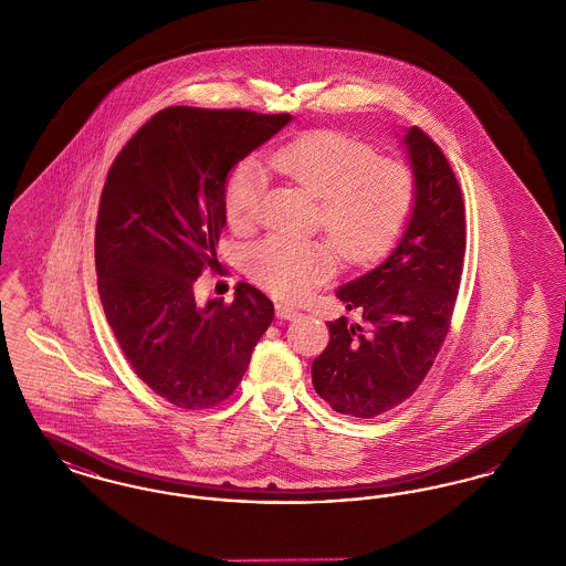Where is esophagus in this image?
Wrapping results in <instances>:
<instances>
[{"label": "esophagus", "mask_w": 566, "mask_h": 566, "mask_svg": "<svg viewBox=\"0 0 566 566\" xmlns=\"http://www.w3.org/2000/svg\"><path fill=\"white\" fill-rule=\"evenodd\" d=\"M275 314H277V318H282V321H295L296 316H298V312H296L295 307H289V305H284V303H277V305H275Z\"/></svg>", "instance_id": "esophagus-1"}]
</instances>
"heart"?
Masks as SVG:
<instances>
[{
    "mask_svg": "<svg viewBox=\"0 0 566 566\" xmlns=\"http://www.w3.org/2000/svg\"><path fill=\"white\" fill-rule=\"evenodd\" d=\"M271 171L318 197V224L344 261L369 265L403 238L416 210L418 180L413 169L339 132H310L268 155ZM265 178L252 161L238 163L224 182V214L245 231L261 218ZM248 271L275 295L298 298L326 280L337 254L324 240L298 242L270 235L248 250Z\"/></svg>",
    "mask_w": 566,
    "mask_h": 566,
    "instance_id": "obj_1",
    "label": "heart"
}]
</instances>
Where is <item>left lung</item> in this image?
Returning <instances> with one entry per match:
<instances>
[{
  "label": "left lung",
  "mask_w": 566,
  "mask_h": 566,
  "mask_svg": "<svg viewBox=\"0 0 566 566\" xmlns=\"http://www.w3.org/2000/svg\"><path fill=\"white\" fill-rule=\"evenodd\" d=\"M418 201L395 252L337 296L360 310L328 323V346L312 365L316 392L335 411L376 418L407 401L441 350L457 305L467 248L464 201L454 169L431 135H405Z\"/></svg>",
  "instance_id": "left-lung-1"
}]
</instances>
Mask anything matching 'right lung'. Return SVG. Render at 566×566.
Instances as JSON below:
<instances>
[{
	"label": "right lung",
	"mask_w": 566,
	"mask_h": 566,
	"mask_svg": "<svg viewBox=\"0 0 566 566\" xmlns=\"http://www.w3.org/2000/svg\"><path fill=\"white\" fill-rule=\"evenodd\" d=\"M289 120L171 106L144 123L109 167L95 224L102 305L135 376L174 407L227 401L273 321L271 298L245 282L233 303L199 305L192 291L218 268L227 174Z\"/></svg>",
	"instance_id": "add662e5"
}]
</instances>
